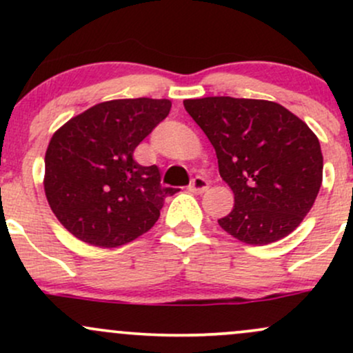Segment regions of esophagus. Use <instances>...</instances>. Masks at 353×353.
I'll use <instances>...</instances> for the list:
<instances>
[{
  "instance_id": "esophagus-1",
  "label": "esophagus",
  "mask_w": 353,
  "mask_h": 353,
  "mask_svg": "<svg viewBox=\"0 0 353 353\" xmlns=\"http://www.w3.org/2000/svg\"><path fill=\"white\" fill-rule=\"evenodd\" d=\"M208 189H209V182L201 176L194 177L192 182L189 184V190L194 194H202V192H205Z\"/></svg>"
}]
</instances>
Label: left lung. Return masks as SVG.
Masks as SVG:
<instances>
[{
	"label": "left lung",
	"instance_id": "obj_1",
	"mask_svg": "<svg viewBox=\"0 0 353 353\" xmlns=\"http://www.w3.org/2000/svg\"><path fill=\"white\" fill-rule=\"evenodd\" d=\"M185 111L216 149L219 174L234 208L219 225L250 245L281 241L301 225L322 184L317 136L274 101L209 96Z\"/></svg>",
	"mask_w": 353,
	"mask_h": 353
}]
</instances>
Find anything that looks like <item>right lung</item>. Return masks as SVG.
Listing matches in <instances>:
<instances>
[{"label":"right lung","instance_id":"add662e5","mask_svg":"<svg viewBox=\"0 0 353 353\" xmlns=\"http://www.w3.org/2000/svg\"><path fill=\"white\" fill-rule=\"evenodd\" d=\"M171 111L169 99H112L71 117L44 156V194L63 228L86 244L119 247L148 232L165 196L157 165L134 149Z\"/></svg>","mask_w":353,"mask_h":353}]
</instances>
